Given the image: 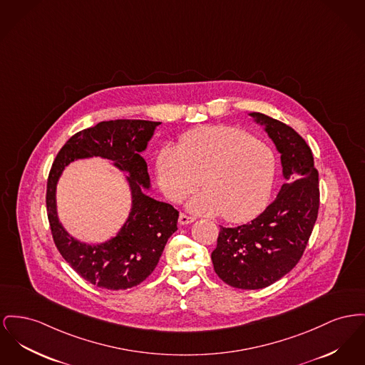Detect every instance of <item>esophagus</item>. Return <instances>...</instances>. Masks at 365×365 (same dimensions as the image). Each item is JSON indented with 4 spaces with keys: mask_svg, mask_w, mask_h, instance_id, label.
Here are the masks:
<instances>
[{
    "mask_svg": "<svg viewBox=\"0 0 365 365\" xmlns=\"http://www.w3.org/2000/svg\"><path fill=\"white\" fill-rule=\"evenodd\" d=\"M194 220H195V217H193V216L185 214L179 215V225H182V226L190 225V223H193Z\"/></svg>",
    "mask_w": 365,
    "mask_h": 365,
    "instance_id": "1",
    "label": "esophagus"
}]
</instances>
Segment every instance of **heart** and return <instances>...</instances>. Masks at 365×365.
<instances>
[{"instance_id":"heart-1","label":"heart","mask_w":365,"mask_h":365,"mask_svg":"<svg viewBox=\"0 0 365 365\" xmlns=\"http://www.w3.org/2000/svg\"><path fill=\"white\" fill-rule=\"evenodd\" d=\"M155 175L163 193L175 202L195 190L202 179L205 190L193 195L186 208L242 222L267 204L276 157L242 129L210 127L185 135L178 146H164L157 154Z\"/></svg>"}]
</instances>
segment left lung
I'll return each mask as SVG.
<instances>
[{
    "instance_id": "obj_1",
    "label": "left lung",
    "mask_w": 365,
    "mask_h": 365,
    "mask_svg": "<svg viewBox=\"0 0 365 365\" xmlns=\"http://www.w3.org/2000/svg\"><path fill=\"white\" fill-rule=\"evenodd\" d=\"M279 153L277 198L250 223L222 227L212 252L215 273L227 285L260 289L289 273L303 255L317 220L320 192L313 153L295 129L262 113H248Z\"/></svg>"
}]
</instances>
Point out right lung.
<instances>
[{
  "instance_id": "obj_1",
  "label": "right lung",
  "mask_w": 365,
  "mask_h": 365,
  "mask_svg": "<svg viewBox=\"0 0 365 365\" xmlns=\"http://www.w3.org/2000/svg\"><path fill=\"white\" fill-rule=\"evenodd\" d=\"M161 123L148 120L102 121L73 135L58 153L48 176L46 211L53 241L66 262L88 282L111 291L128 289L148 279L155 269L168 238L178 230L179 212L154 200L148 163L142 153ZM101 156L123 171L129 183L131 210L125 225L101 243L71 237L57 215L56 187L73 160Z\"/></svg>"
}]
</instances>
